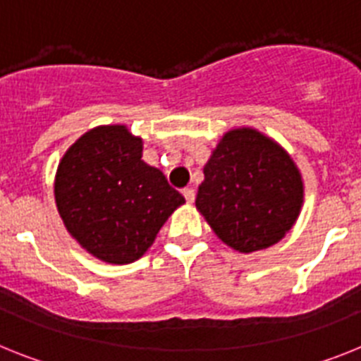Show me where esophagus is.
Segmentation results:
<instances>
[{
  "label": "esophagus",
  "mask_w": 361,
  "mask_h": 361,
  "mask_svg": "<svg viewBox=\"0 0 361 361\" xmlns=\"http://www.w3.org/2000/svg\"><path fill=\"white\" fill-rule=\"evenodd\" d=\"M183 195L184 199H186V202H193V200H195V190H193V188H184Z\"/></svg>",
  "instance_id": "obj_1"
}]
</instances>
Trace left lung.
I'll return each mask as SVG.
<instances>
[{
	"label": "left lung",
	"mask_w": 361,
	"mask_h": 361,
	"mask_svg": "<svg viewBox=\"0 0 361 361\" xmlns=\"http://www.w3.org/2000/svg\"><path fill=\"white\" fill-rule=\"evenodd\" d=\"M302 199V177L288 153L257 130L237 128L204 166L195 204L220 240L253 253L286 237Z\"/></svg>",
	"instance_id": "8db88e82"
}]
</instances>
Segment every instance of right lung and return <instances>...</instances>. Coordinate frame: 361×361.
I'll return each instance as SVG.
<instances>
[{
  "mask_svg": "<svg viewBox=\"0 0 361 361\" xmlns=\"http://www.w3.org/2000/svg\"><path fill=\"white\" fill-rule=\"evenodd\" d=\"M142 141L126 126H99L70 146L56 175V204L88 253L130 264L148 251L184 197L142 161Z\"/></svg>",
  "mask_w": 361,
  "mask_h": 361,
  "instance_id": "obj_1",
  "label": "right lung"
}]
</instances>
